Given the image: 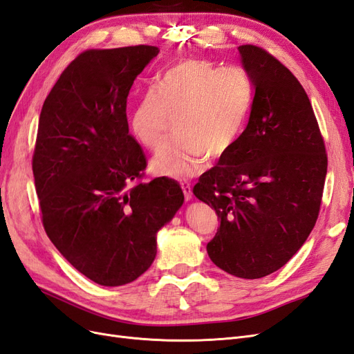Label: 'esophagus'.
<instances>
[{"label":"esophagus","mask_w":354,"mask_h":354,"mask_svg":"<svg viewBox=\"0 0 354 354\" xmlns=\"http://www.w3.org/2000/svg\"><path fill=\"white\" fill-rule=\"evenodd\" d=\"M181 189H183V194H185V199L190 201L192 199V187L189 183H181Z\"/></svg>","instance_id":"obj_1"}]
</instances>
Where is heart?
<instances>
[{"label": "heart", "mask_w": 354, "mask_h": 354, "mask_svg": "<svg viewBox=\"0 0 354 354\" xmlns=\"http://www.w3.org/2000/svg\"><path fill=\"white\" fill-rule=\"evenodd\" d=\"M252 104V84L241 69H220L205 59L177 63L138 99L131 131L138 143L158 151L168 140L169 116L176 118L173 145L153 156V173L173 178L198 174L205 159H218L238 142Z\"/></svg>", "instance_id": "1"}]
</instances>
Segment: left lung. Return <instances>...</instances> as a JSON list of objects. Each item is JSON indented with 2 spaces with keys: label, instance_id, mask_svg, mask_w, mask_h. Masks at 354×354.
I'll list each match as a JSON object with an SVG mask.
<instances>
[{
  "label": "left lung",
  "instance_id": "8db88e82",
  "mask_svg": "<svg viewBox=\"0 0 354 354\" xmlns=\"http://www.w3.org/2000/svg\"><path fill=\"white\" fill-rule=\"evenodd\" d=\"M238 50L254 88L250 121L194 195L220 218L207 245L211 261L259 279L291 260L313 230L328 158L312 103L292 72L260 47Z\"/></svg>",
  "mask_w": 354,
  "mask_h": 354
}]
</instances>
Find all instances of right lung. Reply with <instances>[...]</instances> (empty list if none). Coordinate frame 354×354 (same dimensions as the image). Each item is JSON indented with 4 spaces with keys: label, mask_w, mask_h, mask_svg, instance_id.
I'll list each match as a JSON object with an SVG mask.
<instances>
[{
    "label": "right lung",
    "mask_w": 354,
    "mask_h": 354,
    "mask_svg": "<svg viewBox=\"0 0 354 354\" xmlns=\"http://www.w3.org/2000/svg\"><path fill=\"white\" fill-rule=\"evenodd\" d=\"M158 47L87 50L42 104L32 171L42 224L84 276L121 286L156 257V234L183 205L174 180L143 183L146 158L128 133L127 97Z\"/></svg>",
    "instance_id": "1"
}]
</instances>
